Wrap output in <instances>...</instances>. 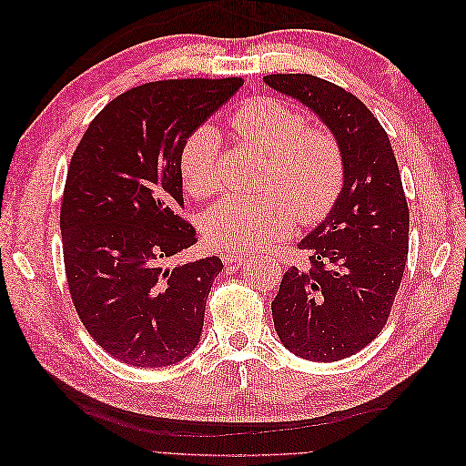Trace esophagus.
Here are the masks:
<instances>
[{
    "label": "esophagus",
    "instance_id": "34e87169",
    "mask_svg": "<svg viewBox=\"0 0 466 466\" xmlns=\"http://www.w3.org/2000/svg\"><path fill=\"white\" fill-rule=\"evenodd\" d=\"M245 258H247V252H235V250L221 252V260L225 264H241Z\"/></svg>",
    "mask_w": 466,
    "mask_h": 466
}]
</instances>
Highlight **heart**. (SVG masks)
<instances>
[{"label": "heart", "mask_w": 466, "mask_h": 466, "mask_svg": "<svg viewBox=\"0 0 466 466\" xmlns=\"http://www.w3.org/2000/svg\"><path fill=\"white\" fill-rule=\"evenodd\" d=\"M233 136L268 155L258 194H228L202 221L209 245L245 252L284 235L293 219L317 223L334 208L346 178L338 139L307 128L301 112L270 96L248 98L229 116ZM216 128L200 126L180 147L178 168L185 188L204 198L219 187Z\"/></svg>", "instance_id": "b5f03b06"}]
</instances>
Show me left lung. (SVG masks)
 <instances>
[{
    "label": "left lung",
    "instance_id": "left-lung-1",
    "mask_svg": "<svg viewBox=\"0 0 466 466\" xmlns=\"http://www.w3.org/2000/svg\"><path fill=\"white\" fill-rule=\"evenodd\" d=\"M264 83L317 115L346 161L340 196L299 248L311 268L291 266L272 301L274 327L295 356L338 361L383 330L408 257V204L383 126L358 96L309 74Z\"/></svg>",
    "mask_w": 466,
    "mask_h": 466
}]
</instances>
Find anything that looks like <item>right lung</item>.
Instances as JSON below:
<instances>
[{"instance_id": "right-lung-1", "label": "right lung", "mask_w": 466, "mask_h": 466, "mask_svg": "<svg viewBox=\"0 0 466 466\" xmlns=\"http://www.w3.org/2000/svg\"><path fill=\"white\" fill-rule=\"evenodd\" d=\"M243 79H168L134 87L89 124L67 168L60 231L69 293L93 340L134 368H167L198 346L221 272L208 257L165 260L196 243L178 153Z\"/></svg>"}]
</instances>
